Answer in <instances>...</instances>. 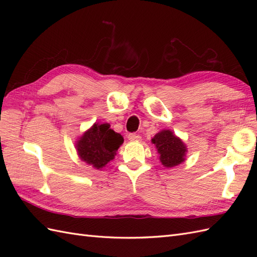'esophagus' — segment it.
I'll use <instances>...</instances> for the list:
<instances>
[{
  "mask_svg": "<svg viewBox=\"0 0 257 257\" xmlns=\"http://www.w3.org/2000/svg\"><path fill=\"white\" fill-rule=\"evenodd\" d=\"M127 138H128V141H130V142H138V141H141V138H142V137L139 136V135H137V134L132 133V134H128Z\"/></svg>",
  "mask_w": 257,
  "mask_h": 257,
  "instance_id": "1",
  "label": "esophagus"
}]
</instances>
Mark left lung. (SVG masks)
Masks as SVG:
<instances>
[{"label":"left lung","mask_w":257,"mask_h":257,"mask_svg":"<svg viewBox=\"0 0 257 257\" xmlns=\"http://www.w3.org/2000/svg\"><path fill=\"white\" fill-rule=\"evenodd\" d=\"M152 144L157 147L160 161L163 166L172 168L181 164L188 152L184 143L174 135L170 130H163L152 138Z\"/></svg>","instance_id":"8db88e82"}]
</instances>
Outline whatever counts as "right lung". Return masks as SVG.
Here are the masks:
<instances>
[{"label": "right lung", "mask_w": 257, "mask_h": 257, "mask_svg": "<svg viewBox=\"0 0 257 257\" xmlns=\"http://www.w3.org/2000/svg\"><path fill=\"white\" fill-rule=\"evenodd\" d=\"M123 142V137L108 123H94L77 141L76 149L81 161L99 169L114 159Z\"/></svg>", "instance_id": "1"}]
</instances>
